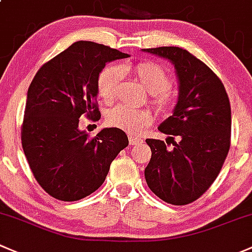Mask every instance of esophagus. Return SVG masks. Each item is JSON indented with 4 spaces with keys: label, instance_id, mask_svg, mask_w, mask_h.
Segmentation results:
<instances>
[{
    "label": "esophagus",
    "instance_id": "esophagus-1",
    "mask_svg": "<svg viewBox=\"0 0 252 252\" xmlns=\"http://www.w3.org/2000/svg\"><path fill=\"white\" fill-rule=\"evenodd\" d=\"M128 142H129V145H136V144H139L142 143V139L138 138V137H134V136H129L128 137Z\"/></svg>",
    "mask_w": 252,
    "mask_h": 252
}]
</instances>
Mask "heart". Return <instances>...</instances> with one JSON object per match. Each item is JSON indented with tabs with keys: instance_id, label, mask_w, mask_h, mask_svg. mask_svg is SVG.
<instances>
[{
	"instance_id": "1",
	"label": "heart",
	"mask_w": 252,
	"mask_h": 252,
	"mask_svg": "<svg viewBox=\"0 0 252 252\" xmlns=\"http://www.w3.org/2000/svg\"><path fill=\"white\" fill-rule=\"evenodd\" d=\"M118 65H109L100 71L97 79V90L104 102H111L116 97V91L123 77V70ZM134 75L160 109L171 105L172 99L168 94L171 80L167 72L158 64L152 62L141 63L134 68ZM154 120V114L149 109H137L129 105H116L107 113V123L110 126L127 132L139 133Z\"/></svg>"
}]
</instances>
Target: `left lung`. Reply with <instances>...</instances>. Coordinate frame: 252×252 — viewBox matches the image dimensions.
Instances as JSON below:
<instances>
[{
  "label": "left lung",
  "instance_id": "left-lung-1",
  "mask_svg": "<svg viewBox=\"0 0 252 252\" xmlns=\"http://www.w3.org/2000/svg\"><path fill=\"white\" fill-rule=\"evenodd\" d=\"M175 66L178 97L172 115L158 129L180 137L167 149L164 141L145 139L152 158L144 170L150 190L172 205L201 196L221 171L230 147L232 115L221 80L206 64L180 47L142 49Z\"/></svg>",
  "mask_w": 252,
  "mask_h": 252
}]
</instances>
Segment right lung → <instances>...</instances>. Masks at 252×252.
Instances as JSON below:
<instances>
[{
  "instance_id": "add662e5",
  "label": "right lung",
  "mask_w": 252,
  "mask_h": 252,
  "mask_svg": "<svg viewBox=\"0 0 252 252\" xmlns=\"http://www.w3.org/2000/svg\"><path fill=\"white\" fill-rule=\"evenodd\" d=\"M129 57L91 41H77L36 72L28 90L22 144L38 184L53 198L76 201L97 190L110 164L128 145L123 129L91 138L80 118L98 120L97 79L105 64Z\"/></svg>"
}]
</instances>
